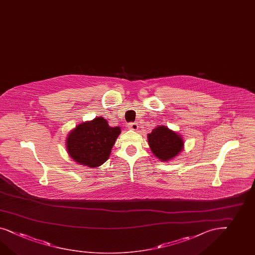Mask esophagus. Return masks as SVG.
<instances>
[{
	"label": "esophagus",
	"instance_id": "esophagus-1",
	"mask_svg": "<svg viewBox=\"0 0 255 255\" xmlns=\"http://www.w3.org/2000/svg\"><path fill=\"white\" fill-rule=\"evenodd\" d=\"M128 129L135 131V130L138 129V124L136 123H130V124H128Z\"/></svg>",
	"mask_w": 255,
	"mask_h": 255
}]
</instances>
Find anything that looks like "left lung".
<instances>
[{
    "label": "left lung",
    "instance_id": "obj_1",
    "mask_svg": "<svg viewBox=\"0 0 255 255\" xmlns=\"http://www.w3.org/2000/svg\"><path fill=\"white\" fill-rule=\"evenodd\" d=\"M153 154L161 161H167L178 155L183 148V139L165 126H159L147 135Z\"/></svg>",
    "mask_w": 255,
    "mask_h": 255
}]
</instances>
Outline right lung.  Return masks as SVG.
Here are the masks:
<instances>
[{
	"mask_svg": "<svg viewBox=\"0 0 255 255\" xmlns=\"http://www.w3.org/2000/svg\"><path fill=\"white\" fill-rule=\"evenodd\" d=\"M121 128L110 127L102 117L80 124L67 138V150L75 161L97 167L103 164L110 157Z\"/></svg>",
	"mask_w": 255,
	"mask_h": 255,
	"instance_id": "1",
	"label": "right lung"
}]
</instances>
